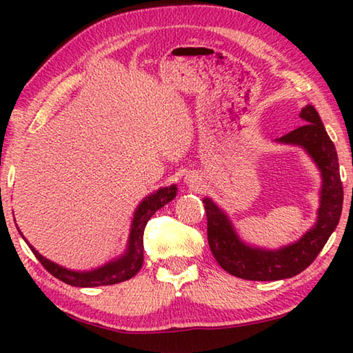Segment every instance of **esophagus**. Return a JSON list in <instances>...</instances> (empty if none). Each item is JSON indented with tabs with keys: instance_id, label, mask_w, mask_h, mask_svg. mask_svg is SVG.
<instances>
[{
	"instance_id": "esophagus-1",
	"label": "esophagus",
	"mask_w": 353,
	"mask_h": 353,
	"mask_svg": "<svg viewBox=\"0 0 353 353\" xmlns=\"http://www.w3.org/2000/svg\"><path fill=\"white\" fill-rule=\"evenodd\" d=\"M187 181H188V183H196L194 179H187Z\"/></svg>"
}]
</instances>
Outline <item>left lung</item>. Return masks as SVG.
<instances>
[{
  "instance_id": "8db88e82",
  "label": "left lung",
  "mask_w": 353,
  "mask_h": 353,
  "mask_svg": "<svg viewBox=\"0 0 353 353\" xmlns=\"http://www.w3.org/2000/svg\"><path fill=\"white\" fill-rule=\"evenodd\" d=\"M301 118L302 126L280 137L279 141L303 146L319 166L322 191L318 223L288 248L254 249L238 240L225 214L210 199H204L210 250L219 266L232 276L260 282L294 277L312 265L339 223L344 194L336 149L313 105L302 107Z\"/></svg>"
}]
</instances>
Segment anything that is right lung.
Returning <instances> with one entry per match:
<instances>
[{"instance_id": "1", "label": "right lung", "mask_w": 353, "mask_h": 353, "mask_svg": "<svg viewBox=\"0 0 353 353\" xmlns=\"http://www.w3.org/2000/svg\"><path fill=\"white\" fill-rule=\"evenodd\" d=\"M177 188L171 185L168 188H160L157 193H154L141 202L139 210L135 212V218L132 221V230H130V240H129V249L126 255L117 261H112L99 270H94L90 272H74L68 271L65 268L46 260L41 256L37 250L32 246H29L32 250L45 270L52 274L56 279L62 280V282L68 283L71 286H82V288H90V286H103V285H115L119 282H124L130 277H134L137 272L141 270L143 266V234H145V227L148 221L151 219L152 214L162 208L165 204L176 198Z\"/></svg>"}]
</instances>
